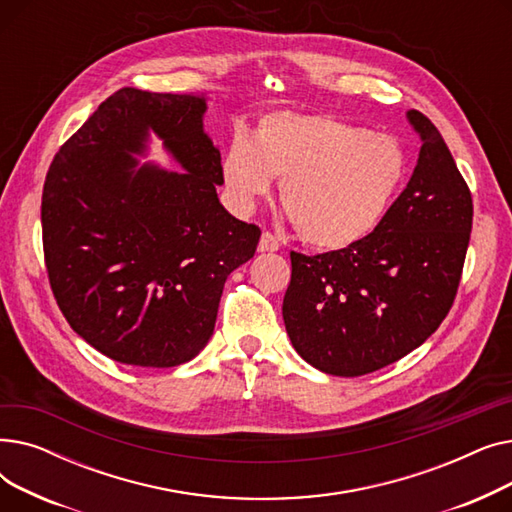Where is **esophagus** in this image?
I'll use <instances>...</instances> for the list:
<instances>
[{"label": "esophagus", "mask_w": 512, "mask_h": 512, "mask_svg": "<svg viewBox=\"0 0 512 512\" xmlns=\"http://www.w3.org/2000/svg\"><path fill=\"white\" fill-rule=\"evenodd\" d=\"M259 253H274L280 249V240L272 232H263L259 238Z\"/></svg>", "instance_id": "34e87169"}]
</instances>
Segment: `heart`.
<instances>
[{"label":"heart","mask_w":512,"mask_h":512,"mask_svg":"<svg viewBox=\"0 0 512 512\" xmlns=\"http://www.w3.org/2000/svg\"><path fill=\"white\" fill-rule=\"evenodd\" d=\"M409 153L390 134L321 114L272 112L253 132H234L222 157L232 203L249 211L272 193L280 197L309 245L340 251L384 222L409 176Z\"/></svg>","instance_id":"b5f03b06"}]
</instances>
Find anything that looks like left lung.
<instances>
[{"label":"left lung","instance_id":"obj_1","mask_svg":"<svg viewBox=\"0 0 512 512\" xmlns=\"http://www.w3.org/2000/svg\"><path fill=\"white\" fill-rule=\"evenodd\" d=\"M407 120L421 151L378 230L348 249L290 253L286 332L309 365L340 378L415 351L438 330L461 282L473 224L469 186L438 128L417 110Z\"/></svg>","mask_w":512,"mask_h":512}]
</instances>
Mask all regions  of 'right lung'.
Returning <instances> with one entry per match:
<instances>
[{"label": "right lung", "instance_id": "right-lung-1", "mask_svg": "<svg viewBox=\"0 0 512 512\" xmlns=\"http://www.w3.org/2000/svg\"><path fill=\"white\" fill-rule=\"evenodd\" d=\"M205 95L120 89L53 157L41 201L43 251L70 328L124 365L176 367L209 342L226 278L261 230L218 199L220 149ZM183 168L138 164L150 134Z\"/></svg>", "mask_w": 512, "mask_h": 512}]
</instances>
